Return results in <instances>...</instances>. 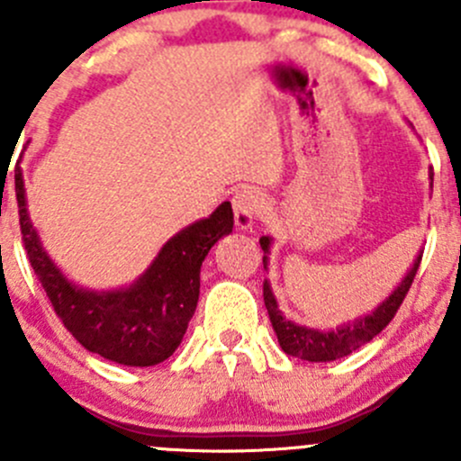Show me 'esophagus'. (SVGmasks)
I'll use <instances>...</instances> for the list:
<instances>
[{
	"mask_svg": "<svg viewBox=\"0 0 461 461\" xmlns=\"http://www.w3.org/2000/svg\"><path fill=\"white\" fill-rule=\"evenodd\" d=\"M234 204V221L239 230H248L252 227L254 218H258L265 212V201L257 189L243 187L236 192V196L231 198Z\"/></svg>",
	"mask_w": 461,
	"mask_h": 461,
	"instance_id": "obj_1",
	"label": "esophagus"
}]
</instances>
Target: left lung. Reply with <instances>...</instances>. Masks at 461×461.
<instances>
[{
  "label": "left lung",
  "mask_w": 461,
  "mask_h": 461,
  "mask_svg": "<svg viewBox=\"0 0 461 461\" xmlns=\"http://www.w3.org/2000/svg\"><path fill=\"white\" fill-rule=\"evenodd\" d=\"M432 180V174H430ZM269 243L272 240L267 236L260 239V248L263 252H269ZM421 254L417 257L415 263H412L411 272L406 274L402 283H399L397 290L375 310L368 317H361L355 323L341 325L337 330H312L305 328V325L292 323L290 319H285L278 310L276 299H274L272 290H269V283L263 281V301L265 308H267L269 321H272V328L276 332L278 343H281L283 352L290 357H296V359L303 361H334L341 359V357L350 355V352L359 350L361 346H366L368 341H373L376 334L394 319L397 310L402 308L403 299H406L408 290H411L412 281H415V274L420 269ZM267 265V257H263V267Z\"/></svg>",
  "instance_id": "obj_1"
}]
</instances>
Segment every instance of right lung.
<instances>
[{"mask_svg":"<svg viewBox=\"0 0 461 461\" xmlns=\"http://www.w3.org/2000/svg\"><path fill=\"white\" fill-rule=\"evenodd\" d=\"M22 243L37 281L64 328L86 348L122 366H156L183 341L201 294V265L212 245L234 227V212L222 203L204 221L167 240L151 267L131 287L115 292L80 290L62 276L41 249L26 212L24 180L15 171Z\"/></svg>","mask_w":461,"mask_h":461,"instance_id":"obj_1","label":"right lung"}]
</instances>
